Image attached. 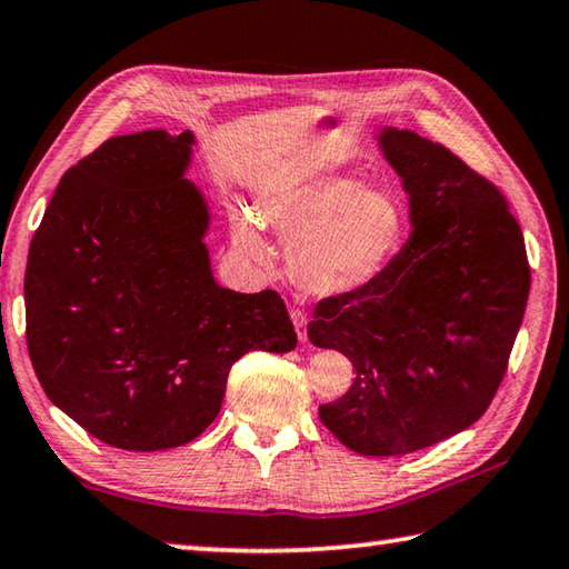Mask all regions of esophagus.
Instances as JSON below:
<instances>
[{"mask_svg":"<svg viewBox=\"0 0 569 569\" xmlns=\"http://www.w3.org/2000/svg\"><path fill=\"white\" fill-rule=\"evenodd\" d=\"M291 319H293V326H296L298 341L306 343V341H308V316H306L303 311H298V308H293V311H291Z\"/></svg>","mask_w":569,"mask_h":569,"instance_id":"obj_1","label":"esophagus"}]
</instances>
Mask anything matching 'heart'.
<instances>
[{
	"instance_id": "b5f03b06",
	"label": "heart",
	"mask_w": 569,
	"mask_h": 569,
	"mask_svg": "<svg viewBox=\"0 0 569 569\" xmlns=\"http://www.w3.org/2000/svg\"><path fill=\"white\" fill-rule=\"evenodd\" d=\"M261 218L288 240V271L313 296H343L387 271L407 233L403 208L387 188H356L341 176L283 182L263 192ZM233 238L268 261L261 228L236 213Z\"/></svg>"
}]
</instances>
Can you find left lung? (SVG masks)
Here are the masks:
<instances>
[{
  "label": "left lung",
  "mask_w": 569,
  "mask_h": 569,
  "mask_svg": "<svg viewBox=\"0 0 569 569\" xmlns=\"http://www.w3.org/2000/svg\"><path fill=\"white\" fill-rule=\"evenodd\" d=\"M411 206V236L361 291L321 298L313 346L341 351L353 383L319 407L363 457L439 445L492 403L529 296L522 230L492 180L409 130L381 132Z\"/></svg>",
  "instance_id": "left-lung-1"
}]
</instances>
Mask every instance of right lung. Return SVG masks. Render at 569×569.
<instances>
[{
	"mask_svg": "<svg viewBox=\"0 0 569 569\" xmlns=\"http://www.w3.org/2000/svg\"><path fill=\"white\" fill-rule=\"evenodd\" d=\"M192 134H118L64 172L30 246L27 349L52 403L104 445L203 435L240 356L296 346L276 291L210 273L208 208L182 178Z\"/></svg>",
	"mask_w": 569,
	"mask_h": 569,
	"instance_id": "right-lung-1",
	"label": "right lung"
}]
</instances>
